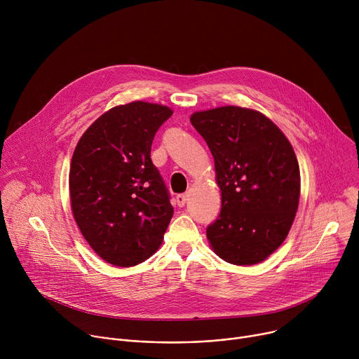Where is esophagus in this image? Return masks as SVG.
Wrapping results in <instances>:
<instances>
[{
    "mask_svg": "<svg viewBox=\"0 0 359 359\" xmlns=\"http://www.w3.org/2000/svg\"><path fill=\"white\" fill-rule=\"evenodd\" d=\"M186 201H187V196L186 194H179V196H176V204L179 208H183L184 204H186Z\"/></svg>",
    "mask_w": 359,
    "mask_h": 359,
    "instance_id": "obj_1",
    "label": "esophagus"
}]
</instances>
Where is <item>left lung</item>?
<instances>
[{
    "label": "left lung",
    "instance_id": "obj_1",
    "mask_svg": "<svg viewBox=\"0 0 359 359\" xmlns=\"http://www.w3.org/2000/svg\"><path fill=\"white\" fill-rule=\"evenodd\" d=\"M194 129L215 158L222 212L208 227L212 250L234 266L264 262L285 240L299 201V166L280 128L259 111L194 112Z\"/></svg>",
    "mask_w": 359,
    "mask_h": 359
}]
</instances>
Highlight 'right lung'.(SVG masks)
Listing matches in <instances>:
<instances>
[{
    "label": "right lung",
    "mask_w": 359,
    "mask_h": 359,
    "mask_svg": "<svg viewBox=\"0 0 359 359\" xmlns=\"http://www.w3.org/2000/svg\"><path fill=\"white\" fill-rule=\"evenodd\" d=\"M173 115L165 105L135 100L100 115L81 136L71 161L74 219L90 248L116 267L156 252L173 206L150 147Z\"/></svg>",
    "instance_id": "obj_1"
}]
</instances>
